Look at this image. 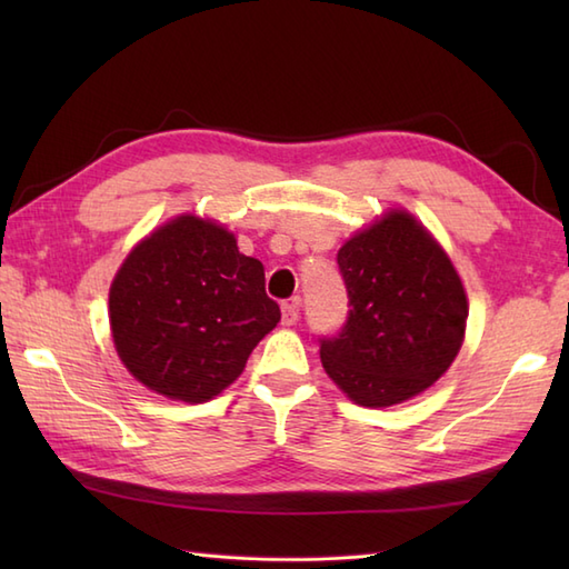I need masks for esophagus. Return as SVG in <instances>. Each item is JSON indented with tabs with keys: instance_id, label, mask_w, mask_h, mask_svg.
I'll return each mask as SVG.
<instances>
[{
	"instance_id": "1",
	"label": "esophagus",
	"mask_w": 569,
	"mask_h": 569,
	"mask_svg": "<svg viewBox=\"0 0 569 569\" xmlns=\"http://www.w3.org/2000/svg\"><path fill=\"white\" fill-rule=\"evenodd\" d=\"M300 318V310H298V300H291V303H283L281 308V325L283 328H293Z\"/></svg>"
}]
</instances>
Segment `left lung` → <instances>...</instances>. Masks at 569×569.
Listing matches in <instances>:
<instances>
[{
  "instance_id": "1",
  "label": "left lung",
  "mask_w": 569,
  "mask_h": 569,
  "mask_svg": "<svg viewBox=\"0 0 569 569\" xmlns=\"http://www.w3.org/2000/svg\"><path fill=\"white\" fill-rule=\"evenodd\" d=\"M337 263L352 310L345 330L320 345L325 373L365 408L430 389L462 349L469 316L440 241L416 214L389 208L345 241Z\"/></svg>"
}]
</instances>
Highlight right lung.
Returning <instances> with one entry per match:
<instances>
[{
  "label": "right lung",
  "instance_id": "1",
  "mask_svg": "<svg viewBox=\"0 0 569 569\" xmlns=\"http://www.w3.org/2000/svg\"><path fill=\"white\" fill-rule=\"evenodd\" d=\"M278 320L263 263L244 257L222 222L198 212H180L143 237L110 286L117 357L171 401L220 396Z\"/></svg>",
  "mask_w": 569,
  "mask_h": 569
}]
</instances>
